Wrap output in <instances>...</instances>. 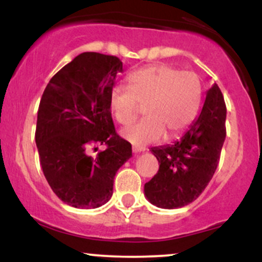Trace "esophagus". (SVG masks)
I'll use <instances>...</instances> for the list:
<instances>
[{
  "instance_id": "obj_1",
  "label": "esophagus",
  "mask_w": 262,
  "mask_h": 262,
  "mask_svg": "<svg viewBox=\"0 0 262 262\" xmlns=\"http://www.w3.org/2000/svg\"><path fill=\"white\" fill-rule=\"evenodd\" d=\"M132 150H133L134 154H139V152L144 151V149L143 148H139V146H133V148H132Z\"/></svg>"
}]
</instances>
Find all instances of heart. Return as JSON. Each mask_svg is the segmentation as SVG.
I'll return each mask as SVG.
<instances>
[{
    "mask_svg": "<svg viewBox=\"0 0 262 262\" xmlns=\"http://www.w3.org/2000/svg\"><path fill=\"white\" fill-rule=\"evenodd\" d=\"M129 87L116 86L110 95V110L117 123L127 125L144 107L145 119L123 130V137L146 145L179 137L193 122L200 107L202 86L196 74L170 65H150L129 75Z\"/></svg>",
    "mask_w": 262,
    "mask_h": 262,
    "instance_id": "1",
    "label": "heart"
}]
</instances>
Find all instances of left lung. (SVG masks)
<instances>
[{
  "label": "left lung",
  "mask_w": 262,
  "mask_h": 262,
  "mask_svg": "<svg viewBox=\"0 0 262 262\" xmlns=\"http://www.w3.org/2000/svg\"><path fill=\"white\" fill-rule=\"evenodd\" d=\"M225 118L223 93L213 83L200 116L181 139L151 148L160 166L144 186L150 203L165 209L181 208L202 193L217 170L227 135Z\"/></svg>",
  "instance_id": "obj_1"
}]
</instances>
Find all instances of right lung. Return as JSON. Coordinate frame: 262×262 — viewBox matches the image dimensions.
Returning <instances> with one entry per match:
<instances>
[{
  "mask_svg": "<svg viewBox=\"0 0 262 262\" xmlns=\"http://www.w3.org/2000/svg\"><path fill=\"white\" fill-rule=\"evenodd\" d=\"M123 64L117 56L87 52L60 69L39 103L35 143L54 193L75 208H97L113 194L117 171L132 145L114 129L110 95ZM106 145L96 158L91 148Z\"/></svg>",
  "mask_w": 262,
  "mask_h": 262,
  "instance_id": "1",
  "label": "right lung"
}]
</instances>
